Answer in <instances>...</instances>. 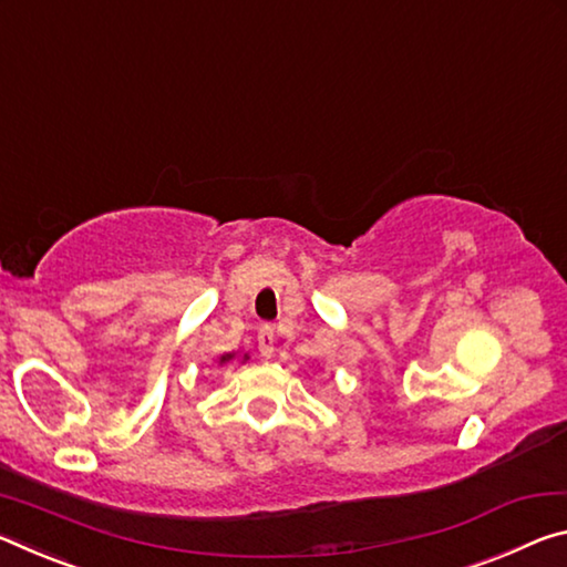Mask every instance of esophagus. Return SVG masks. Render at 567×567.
<instances>
[{
    "label": "esophagus",
    "mask_w": 567,
    "mask_h": 567,
    "mask_svg": "<svg viewBox=\"0 0 567 567\" xmlns=\"http://www.w3.org/2000/svg\"><path fill=\"white\" fill-rule=\"evenodd\" d=\"M258 351H261V357H274L276 351V331L271 323H264L261 329H258Z\"/></svg>",
    "instance_id": "34e87169"
}]
</instances>
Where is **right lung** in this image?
I'll return each instance as SVG.
<instances>
[{
	"label": "right lung",
	"instance_id": "1",
	"mask_svg": "<svg viewBox=\"0 0 567 567\" xmlns=\"http://www.w3.org/2000/svg\"><path fill=\"white\" fill-rule=\"evenodd\" d=\"M228 359H234V354H226V357H220V361H228Z\"/></svg>",
	"mask_w": 567,
	"mask_h": 567
}]
</instances>
